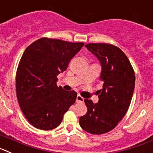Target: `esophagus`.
I'll use <instances>...</instances> for the list:
<instances>
[{"instance_id":"1","label":"esophagus","mask_w":153,"mask_h":153,"mask_svg":"<svg viewBox=\"0 0 153 153\" xmlns=\"http://www.w3.org/2000/svg\"><path fill=\"white\" fill-rule=\"evenodd\" d=\"M84 102V98H82L81 95H77V98H76V102Z\"/></svg>"}]
</instances>
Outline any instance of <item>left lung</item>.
I'll use <instances>...</instances> for the list:
<instances>
[{"mask_svg":"<svg viewBox=\"0 0 153 153\" xmlns=\"http://www.w3.org/2000/svg\"><path fill=\"white\" fill-rule=\"evenodd\" d=\"M85 47L102 67L99 102L85 99L87 113L79 119L82 128L94 135L113 129L126 115L132 100L135 77L129 60L118 47L108 44H88Z\"/></svg>","mask_w":153,"mask_h":153,"instance_id":"left-lung-1","label":"left lung"}]
</instances>
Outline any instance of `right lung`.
Instances as JSON below:
<instances>
[{
	"label": "right lung",
	"instance_id": "add662e5",
	"mask_svg": "<svg viewBox=\"0 0 153 153\" xmlns=\"http://www.w3.org/2000/svg\"><path fill=\"white\" fill-rule=\"evenodd\" d=\"M83 46L82 42L43 38L25 49L16 74V93L24 115L35 128L58 127L75 103L77 93L58 87L57 75L65 71Z\"/></svg>",
	"mask_w": 153,
	"mask_h": 153
}]
</instances>
